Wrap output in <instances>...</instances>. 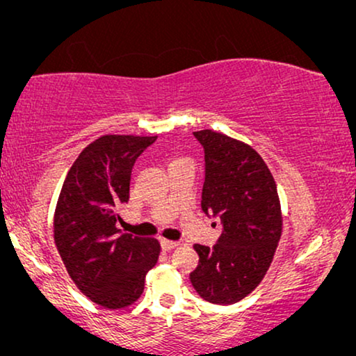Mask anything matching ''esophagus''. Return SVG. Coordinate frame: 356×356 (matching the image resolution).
<instances>
[{
  "label": "esophagus",
  "mask_w": 356,
  "mask_h": 356,
  "mask_svg": "<svg viewBox=\"0 0 356 356\" xmlns=\"http://www.w3.org/2000/svg\"><path fill=\"white\" fill-rule=\"evenodd\" d=\"M160 246H162L163 251H172L178 246L177 241H168V240H162L160 241Z\"/></svg>",
  "instance_id": "obj_1"
}]
</instances>
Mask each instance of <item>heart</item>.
Returning a JSON list of instances; mask_svg holds the SVG:
<instances>
[{"label":"heart","instance_id":"b5f03b06","mask_svg":"<svg viewBox=\"0 0 356 356\" xmlns=\"http://www.w3.org/2000/svg\"><path fill=\"white\" fill-rule=\"evenodd\" d=\"M181 160H186V159H183V157H175L173 160H172V163H177V162H181Z\"/></svg>","mask_w":356,"mask_h":356}]
</instances>
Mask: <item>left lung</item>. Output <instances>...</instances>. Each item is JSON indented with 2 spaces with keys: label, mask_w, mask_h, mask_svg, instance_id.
Instances as JSON below:
<instances>
[{
  "label": "left lung",
  "mask_w": 356,
  "mask_h": 356,
  "mask_svg": "<svg viewBox=\"0 0 356 356\" xmlns=\"http://www.w3.org/2000/svg\"><path fill=\"white\" fill-rule=\"evenodd\" d=\"M194 136L206 159L201 206L220 217L222 235L212 248L194 245L199 264L189 279L209 303L233 305L261 284L274 259L282 235L277 184L251 145L212 129Z\"/></svg>",
  "instance_id": "obj_1"
}]
</instances>
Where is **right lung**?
<instances>
[{
    "mask_svg": "<svg viewBox=\"0 0 356 356\" xmlns=\"http://www.w3.org/2000/svg\"><path fill=\"white\" fill-rule=\"evenodd\" d=\"M157 136L106 134L79 154L58 197L53 236L77 289L95 305L120 309L144 291L145 274L157 264L154 238L118 235L116 213L129 201L131 170Z\"/></svg>",
    "mask_w": 356,
    "mask_h": 356,
    "instance_id": "add662e5",
    "label": "right lung"
}]
</instances>
